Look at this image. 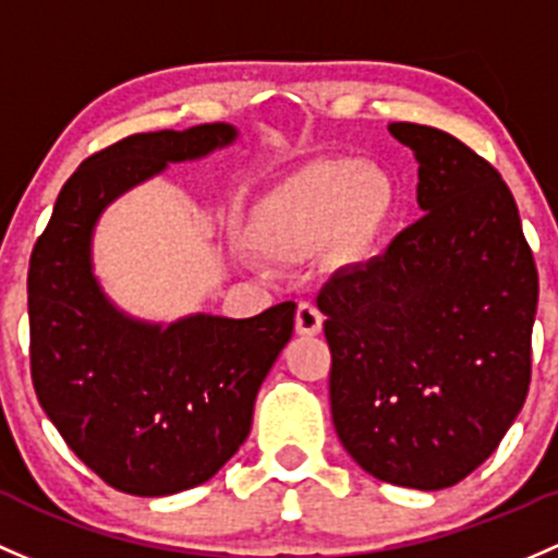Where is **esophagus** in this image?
<instances>
[{"label":"esophagus","mask_w":558,"mask_h":558,"mask_svg":"<svg viewBox=\"0 0 558 558\" xmlns=\"http://www.w3.org/2000/svg\"><path fill=\"white\" fill-rule=\"evenodd\" d=\"M295 330L298 336H317L322 330V314L312 303H301L295 312Z\"/></svg>","instance_id":"34e87169"}]
</instances>
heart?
Returning a JSON list of instances; mask_svg holds the SVG:
<instances>
[{
	"mask_svg": "<svg viewBox=\"0 0 558 558\" xmlns=\"http://www.w3.org/2000/svg\"><path fill=\"white\" fill-rule=\"evenodd\" d=\"M392 211L387 174L357 158L317 160L252 204L244 239L277 266H295L325 246L338 266L365 263Z\"/></svg>",
	"mask_w": 558,
	"mask_h": 558,
	"instance_id": "obj_1",
	"label": "heart"
}]
</instances>
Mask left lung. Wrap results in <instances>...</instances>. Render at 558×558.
Masks as SVG:
<instances>
[{
    "instance_id": "left-lung-1",
    "label": "left lung",
    "mask_w": 558,
    "mask_h": 558,
    "mask_svg": "<svg viewBox=\"0 0 558 558\" xmlns=\"http://www.w3.org/2000/svg\"><path fill=\"white\" fill-rule=\"evenodd\" d=\"M424 217L322 287L332 424L373 478L438 492L497 449L530 392L537 268L489 160L446 131L392 123Z\"/></svg>"
}]
</instances>
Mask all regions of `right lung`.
<instances>
[{"label": "right lung", "mask_w": 558, "mask_h": 558, "mask_svg": "<svg viewBox=\"0 0 558 558\" xmlns=\"http://www.w3.org/2000/svg\"><path fill=\"white\" fill-rule=\"evenodd\" d=\"M236 136L204 123L114 142L69 177L34 244V392L69 449L118 492L166 497L209 481L250 435L257 389L292 336V301L250 319L160 325L120 312L94 274V228L114 198Z\"/></svg>", "instance_id": "1"}]
</instances>
